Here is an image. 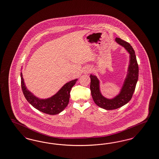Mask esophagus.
Returning <instances> with one entry per match:
<instances>
[{
	"label": "esophagus",
	"mask_w": 159,
	"mask_h": 159,
	"mask_svg": "<svg viewBox=\"0 0 159 159\" xmlns=\"http://www.w3.org/2000/svg\"><path fill=\"white\" fill-rule=\"evenodd\" d=\"M90 71H91V70H90V68H87L86 70H84V73H89Z\"/></svg>",
	"instance_id": "34e87169"
}]
</instances>
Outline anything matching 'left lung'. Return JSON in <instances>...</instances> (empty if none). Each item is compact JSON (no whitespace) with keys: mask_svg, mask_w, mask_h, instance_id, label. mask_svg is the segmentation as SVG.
Returning a JSON list of instances; mask_svg holds the SVG:
<instances>
[{"mask_svg":"<svg viewBox=\"0 0 159 159\" xmlns=\"http://www.w3.org/2000/svg\"><path fill=\"white\" fill-rule=\"evenodd\" d=\"M115 41L124 47L129 54V61L127 76L124 79L120 92L112 98L105 97L101 91V82L99 79L96 75H90L91 80L90 89L92 98L98 107L106 110L118 109L127 104L132 98L139 78V66L133 48L128 43L121 39V38H115Z\"/></svg>","mask_w":159,"mask_h":159,"instance_id":"left-lung-1","label":"left lung"}]
</instances>
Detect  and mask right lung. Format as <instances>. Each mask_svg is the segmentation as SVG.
Listing matches in <instances>:
<instances>
[{
	"label": "right lung",
	"instance_id": "1",
	"mask_svg": "<svg viewBox=\"0 0 159 159\" xmlns=\"http://www.w3.org/2000/svg\"><path fill=\"white\" fill-rule=\"evenodd\" d=\"M20 79L23 93L27 101L38 111L52 115L60 114L67 106L70 99V90L78 79H76L66 83L56 94L51 97L42 99L34 95L26 88L22 72L20 73Z\"/></svg>",
	"mask_w": 159,
	"mask_h": 159
}]
</instances>
